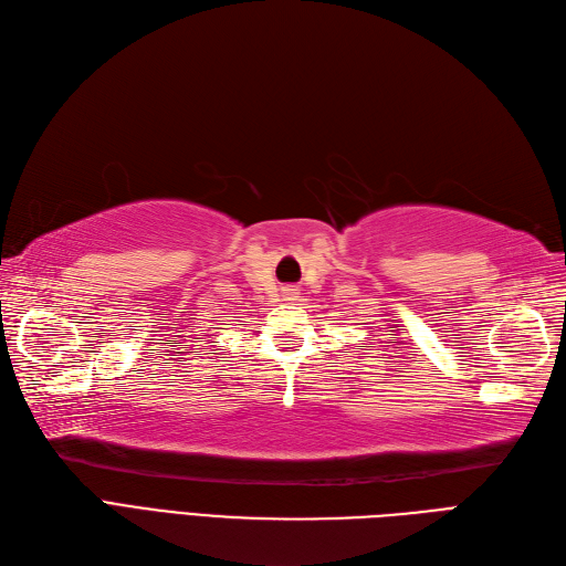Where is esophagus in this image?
I'll list each match as a JSON object with an SVG mask.
<instances>
[{"label":"esophagus","mask_w":566,"mask_h":566,"mask_svg":"<svg viewBox=\"0 0 566 566\" xmlns=\"http://www.w3.org/2000/svg\"><path fill=\"white\" fill-rule=\"evenodd\" d=\"M285 295H287V300H295V295H297V292H292V290H287V292H285Z\"/></svg>","instance_id":"1"}]
</instances>
